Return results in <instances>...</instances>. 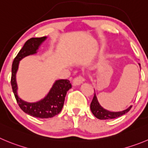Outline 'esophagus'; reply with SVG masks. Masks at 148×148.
I'll list each match as a JSON object with an SVG mask.
<instances>
[{
	"label": "esophagus",
	"mask_w": 148,
	"mask_h": 148,
	"mask_svg": "<svg viewBox=\"0 0 148 148\" xmlns=\"http://www.w3.org/2000/svg\"><path fill=\"white\" fill-rule=\"evenodd\" d=\"M84 80H85L84 77H82V76L79 75V76H78V77H75V78L73 79L72 85H74V86H75V85H79L84 82Z\"/></svg>",
	"instance_id": "obj_1"
}]
</instances>
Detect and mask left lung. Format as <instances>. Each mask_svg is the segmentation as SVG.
Returning <instances> with one entry per match:
<instances>
[{
  "label": "left lung",
  "mask_w": 148,
  "mask_h": 148,
  "mask_svg": "<svg viewBox=\"0 0 148 148\" xmlns=\"http://www.w3.org/2000/svg\"><path fill=\"white\" fill-rule=\"evenodd\" d=\"M132 106L128 107L127 110H123L122 112H110L108 110H106L99 104V101H98L97 97H96V93H94V96L92 100V102L90 103V110L92 113L94 114L96 118H99L100 120H110V119H114V118H117L120 116H122L123 114H125L128 112Z\"/></svg>",
  "instance_id": "left-lung-1"
}]
</instances>
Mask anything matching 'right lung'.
Returning <instances> with one entry per match:
<instances>
[{"label": "right lung", "instance_id": "right-lung-1", "mask_svg": "<svg viewBox=\"0 0 148 148\" xmlns=\"http://www.w3.org/2000/svg\"><path fill=\"white\" fill-rule=\"evenodd\" d=\"M45 39L46 37L44 36L41 38H31L27 40L14 59L12 67L11 84L18 105L27 114L38 118H52L59 114L63 107L66 93L71 88V84L69 79H59L55 82L47 96L38 102L28 103L23 101L17 96L16 72L17 71L19 61L25 56L35 54L39 45Z\"/></svg>", "mask_w": 148, "mask_h": 148}]
</instances>
